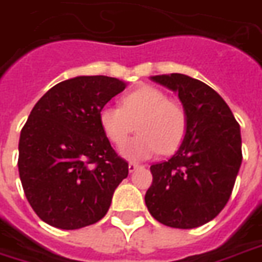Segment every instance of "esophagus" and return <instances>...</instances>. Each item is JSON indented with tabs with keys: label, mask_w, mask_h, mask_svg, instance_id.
I'll return each instance as SVG.
<instances>
[{
	"label": "esophagus",
	"mask_w": 262,
	"mask_h": 262,
	"mask_svg": "<svg viewBox=\"0 0 262 262\" xmlns=\"http://www.w3.org/2000/svg\"><path fill=\"white\" fill-rule=\"evenodd\" d=\"M139 167H141V166H139L138 163H133V162H131V163H129V165H128L129 173H133V171H135V170H137V169H139Z\"/></svg>",
	"instance_id": "34e87169"
}]
</instances>
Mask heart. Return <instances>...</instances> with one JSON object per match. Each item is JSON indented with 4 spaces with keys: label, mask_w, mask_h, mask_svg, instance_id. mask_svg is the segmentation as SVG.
Segmentation results:
<instances>
[{
    "label": "heart",
    "mask_w": 262,
    "mask_h": 262,
    "mask_svg": "<svg viewBox=\"0 0 262 262\" xmlns=\"http://www.w3.org/2000/svg\"><path fill=\"white\" fill-rule=\"evenodd\" d=\"M99 123L108 141L118 148L127 142L134 129H138V135L121 150L133 160L148 159L159 152H174L183 144L188 128L184 106L148 85L125 93L121 107H103L99 112Z\"/></svg>",
    "instance_id": "1"
}]
</instances>
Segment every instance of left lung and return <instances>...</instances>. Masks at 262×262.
Returning <instances> with one entry per match:
<instances>
[{"label":"left lung","mask_w":262,"mask_h":262,"mask_svg":"<svg viewBox=\"0 0 262 262\" xmlns=\"http://www.w3.org/2000/svg\"><path fill=\"white\" fill-rule=\"evenodd\" d=\"M152 81L179 93L188 128L170 159L150 166L145 204L166 226L198 228L216 217L232 195L243 159L240 125L207 83L183 74L156 75Z\"/></svg>","instance_id":"8db88e82"}]
</instances>
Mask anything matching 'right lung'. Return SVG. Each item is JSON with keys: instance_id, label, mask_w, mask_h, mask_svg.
I'll return each mask as SVG.
<instances>
[{"instance_id": "1", "label": "right lung", "mask_w": 262, "mask_h": 262, "mask_svg": "<svg viewBox=\"0 0 262 262\" xmlns=\"http://www.w3.org/2000/svg\"><path fill=\"white\" fill-rule=\"evenodd\" d=\"M125 89L110 76L57 83L34 104L19 138V177L36 215L64 230L100 221L128 163L99 123L104 104Z\"/></svg>"}]
</instances>
